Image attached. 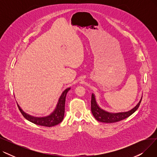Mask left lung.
I'll use <instances>...</instances> for the list:
<instances>
[{"mask_svg":"<svg viewBox=\"0 0 157 157\" xmlns=\"http://www.w3.org/2000/svg\"><path fill=\"white\" fill-rule=\"evenodd\" d=\"M141 100L142 98L135 108L129 111L119 113H110L102 110L98 106L95 101V96L94 94H92L91 100V111L94 117L97 121L103 123H115L124 120L130 117L131 114H132L138 109L140 104L141 102Z\"/></svg>","mask_w":157,"mask_h":157,"instance_id":"left-lung-1","label":"left lung"}]
</instances>
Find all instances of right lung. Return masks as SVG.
Wrapping results in <instances>:
<instances>
[{"label":"right lung","instance_id":"add662e5","mask_svg":"<svg viewBox=\"0 0 157 157\" xmlns=\"http://www.w3.org/2000/svg\"><path fill=\"white\" fill-rule=\"evenodd\" d=\"M71 88H67L64 90L62 94L61 95L59 102L57 104L56 108L55 110L50 114L49 116L43 117V118H37L30 116L29 114L25 113L22 109L20 108V107L17 104L18 108L22 114L23 117L27 119V120L30 121V122L34 123V124L44 126L47 127H51L55 125H56L61 123L64 117V113H65V98L66 95H67L69 90Z\"/></svg>","mask_w":157,"mask_h":157}]
</instances>
